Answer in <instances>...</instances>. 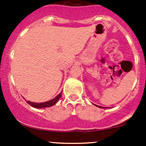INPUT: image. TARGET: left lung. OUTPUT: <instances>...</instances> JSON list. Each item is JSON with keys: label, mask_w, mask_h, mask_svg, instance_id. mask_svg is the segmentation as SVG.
<instances>
[{"label": "left lung", "mask_w": 146, "mask_h": 146, "mask_svg": "<svg viewBox=\"0 0 146 146\" xmlns=\"http://www.w3.org/2000/svg\"><path fill=\"white\" fill-rule=\"evenodd\" d=\"M95 106H98V105H95ZM98 107H100V108H102V107H100V106H98ZM103 108H104V107H103Z\"/></svg>", "instance_id": "obj_1"}]
</instances>
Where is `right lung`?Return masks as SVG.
Wrapping results in <instances>:
<instances>
[{
  "label": "right lung",
  "mask_w": 146,
  "mask_h": 146,
  "mask_svg": "<svg viewBox=\"0 0 146 146\" xmlns=\"http://www.w3.org/2000/svg\"><path fill=\"white\" fill-rule=\"evenodd\" d=\"M61 95H62V92L58 94V95L53 100H51L49 101H47L46 102L36 103V102H32L30 101H27V102L29 104H30L32 107H35V108H44V107H51V106L54 105V104L58 102V100H59L60 98L61 97Z\"/></svg>",
  "instance_id": "right-lung-1"
}]
</instances>
